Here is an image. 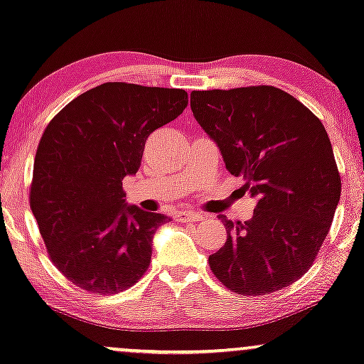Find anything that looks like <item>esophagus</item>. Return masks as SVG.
<instances>
[{"instance_id":"1","label":"esophagus","mask_w":364,"mask_h":364,"mask_svg":"<svg viewBox=\"0 0 364 364\" xmlns=\"http://www.w3.org/2000/svg\"><path fill=\"white\" fill-rule=\"evenodd\" d=\"M178 221L181 223H191V221H201L203 214L201 213H194V211H180L176 214Z\"/></svg>"}]
</instances>
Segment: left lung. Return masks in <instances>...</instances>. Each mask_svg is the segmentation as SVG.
I'll return each instance as SVG.
<instances>
[{
    "mask_svg": "<svg viewBox=\"0 0 364 364\" xmlns=\"http://www.w3.org/2000/svg\"><path fill=\"white\" fill-rule=\"evenodd\" d=\"M191 110L228 171L257 199L249 221L218 216L226 244L209 255L224 287L265 295L299 280L318 254L340 201L341 180L321 122L272 85L193 90Z\"/></svg>",
    "mask_w": 364,
    "mask_h": 364,
    "instance_id": "obj_1",
    "label": "left lung"
}]
</instances>
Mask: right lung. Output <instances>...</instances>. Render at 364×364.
<instances>
[{"label":"right lung","instance_id":"right-lung-1","mask_svg":"<svg viewBox=\"0 0 364 364\" xmlns=\"http://www.w3.org/2000/svg\"><path fill=\"white\" fill-rule=\"evenodd\" d=\"M183 89L107 82L69 102L34 158L31 211L49 257L74 285L117 294L151 260L165 214L129 206L122 181L140 168L150 133L183 114Z\"/></svg>","mask_w":364,"mask_h":364}]
</instances>
